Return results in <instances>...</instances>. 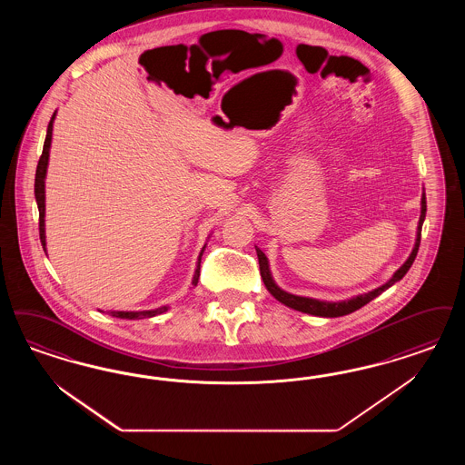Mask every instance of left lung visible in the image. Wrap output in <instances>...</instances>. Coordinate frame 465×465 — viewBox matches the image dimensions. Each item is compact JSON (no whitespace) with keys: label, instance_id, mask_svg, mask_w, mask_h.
<instances>
[{"label":"left lung","instance_id":"1","mask_svg":"<svg viewBox=\"0 0 465 465\" xmlns=\"http://www.w3.org/2000/svg\"><path fill=\"white\" fill-rule=\"evenodd\" d=\"M426 193H422V199H420V218H419V224H417V235H415V243H413V249L410 252L409 260L405 261L396 272L394 275L391 277L384 285L373 289L371 292H365V294H360V296H354V298L344 299V301H320L315 298H304V296H296V294H291L283 289H280L277 285V282L273 280L272 275V270H270V261L264 256V252L261 251L260 247H256V252H258V260H260V272L261 279L264 282L268 292L273 296V298L280 301L282 304L301 312V313H308V315L323 316V318H335V316H344L353 313L356 310H360L361 306H365L367 302H371V299L381 296L386 289H390L391 285H394L396 282L403 279L407 275V272L411 266V262L415 261V256L419 252V245H420V232H422V224L426 220Z\"/></svg>","mask_w":465,"mask_h":465}]
</instances>
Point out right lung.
<instances>
[{
  "label": "right lung",
  "mask_w": 465,
  "mask_h": 465,
  "mask_svg": "<svg viewBox=\"0 0 465 465\" xmlns=\"http://www.w3.org/2000/svg\"><path fill=\"white\" fill-rule=\"evenodd\" d=\"M56 111L54 112L52 119H50V124H48V130H46V138H45V145H43V153L39 157V163L36 167V180H35V197H36L37 209H39V239L43 243V249L46 252V233H45V180H46V171H48V161H50V147H52V133H54V121H55ZM209 239V237H207ZM207 243H204L203 251L199 252V258H197V266H195V272H193V277H192V285L195 287L199 277H201V260H203V254H204V249ZM169 310V306H161V308H155V310H143V312H107L109 315L115 316V318H126V320H140V318H150V316L163 315Z\"/></svg>",
  "instance_id": "1"
}]
</instances>
